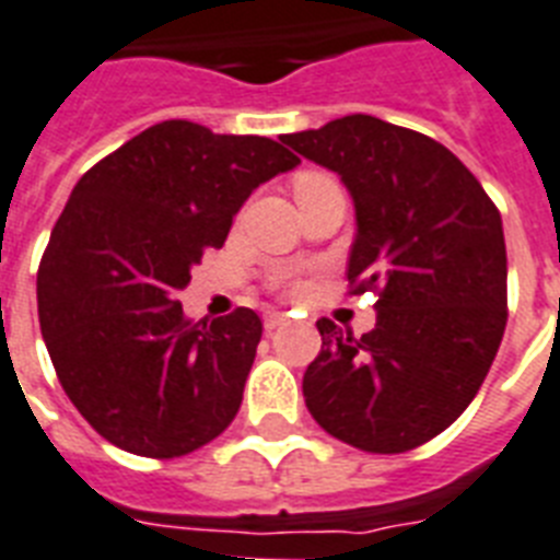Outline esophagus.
Instances as JSON below:
<instances>
[{
    "mask_svg": "<svg viewBox=\"0 0 560 560\" xmlns=\"http://www.w3.org/2000/svg\"><path fill=\"white\" fill-rule=\"evenodd\" d=\"M285 320H289V317H285L283 312H269L266 314V320H262V326H266V331H275L280 329V326H285Z\"/></svg>",
    "mask_w": 560,
    "mask_h": 560,
    "instance_id": "1",
    "label": "esophagus"
}]
</instances>
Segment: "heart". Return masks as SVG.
<instances>
[{"mask_svg": "<svg viewBox=\"0 0 560 560\" xmlns=\"http://www.w3.org/2000/svg\"><path fill=\"white\" fill-rule=\"evenodd\" d=\"M294 289H298V285H294Z\"/></svg>", "mask_w": 560, "mask_h": 560, "instance_id": "heart-1", "label": "heart"}]
</instances>
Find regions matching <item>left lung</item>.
Instances as JSON below:
<instances>
[{"instance_id":"8db88e82","label":"left lung","mask_w":560,"mask_h":560,"mask_svg":"<svg viewBox=\"0 0 560 560\" xmlns=\"http://www.w3.org/2000/svg\"><path fill=\"white\" fill-rule=\"evenodd\" d=\"M335 171L354 200L349 294H377L363 337L317 320L303 374L312 418L374 455L432 441L478 395L506 329V243L495 202L450 148L352 114L280 137Z\"/></svg>"}]
</instances>
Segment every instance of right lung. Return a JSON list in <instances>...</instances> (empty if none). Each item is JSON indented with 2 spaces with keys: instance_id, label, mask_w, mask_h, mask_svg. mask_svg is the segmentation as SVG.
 I'll list each match as a JSON object with an SVG mask.
<instances>
[{
  "instance_id": "obj_1",
  "label": "right lung",
  "mask_w": 560,
  "mask_h": 560,
  "mask_svg": "<svg viewBox=\"0 0 560 560\" xmlns=\"http://www.w3.org/2000/svg\"><path fill=\"white\" fill-rule=\"evenodd\" d=\"M300 160L269 137L151 125L82 174L50 231L36 306L65 395L114 446L179 457L229 427L262 323H191L179 289L254 188Z\"/></svg>"
}]
</instances>
